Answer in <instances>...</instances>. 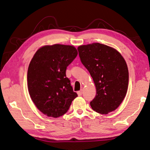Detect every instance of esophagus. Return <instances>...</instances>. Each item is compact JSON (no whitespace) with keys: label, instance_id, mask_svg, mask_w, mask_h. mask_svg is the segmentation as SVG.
I'll list each match as a JSON object with an SVG mask.
<instances>
[{"label":"esophagus","instance_id":"obj_1","mask_svg":"<svg viewBox=\"0 0 150 150\" xmlns=\"http://www.w3.org/2000/svg\"><path fill=\"white\" fill-rule=\"evenodd\" d=\"M82 94H83V90H80V91H77V95H78L79 96L82 95Z\"/></svg>","mask_w":150,"mask_h":150}]
</instances>
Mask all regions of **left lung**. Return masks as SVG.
<instances>
[{"label":"left lung","mask_w":150,"mask_h":150,"mask_svg":"<svg viewBox=\"0 0 150 150\" xmlns=\"http://www.w3.org/2000/svg\"><path fill=\"white\" fill-rule=\"evenodd\" d=\"M77 50L96 86L91 108L103 115L116 110L125 97L128 86V69L123 57L117 50L99 43L81 45Z\"/></svg>","instance_id":"8db88e82"}]
</instances>
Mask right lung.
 <instances>
[{
    "label": "right lung",
    "instance_id": "add662e5",
    "mask_svg": "<svg viewBox=\"0 0 150 150\" xmlns=\"http://www.w3.org/2000/svg\"><path fill=\"white\" fill-rule=\"evenodd\" d=\"M77 55V50L71 45H45L35 52L30 63L27 80L30 97L47 116H63L77 96L66 77L67 67Z\"/></svg>",
    "mask_w": 150,
    "mask_h": 150
}]
</instances>
